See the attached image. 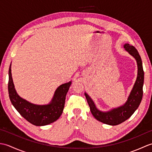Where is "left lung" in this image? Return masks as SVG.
I'll return each instance as SVG.
<instances>
[{"label": "left lung", "instance_id": "8db88e82", "mask_svg": "<svg viewBox=\"0 0 152 152\" xmlns=\"http://www.w3.org/2000/svg\"><path fill=\"white\" fill-rule=\"evenodd\" d=\"M124 48L132 56L135 58L138 65L137 78L129 96L128 97L127 101L125 103V104L118 108L111 110L109 112H101L96 108L92 99L85 93L87 101L88 102L90 110L93 115L98 121L107 125H117L127 120L138 108L142 99L144 73L141 57L137 50L133 46H131L129 44H125Z\"/></svg>", "mask_w": 152, "mask_h": 152}]
</instances>
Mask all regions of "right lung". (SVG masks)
<instances>
[{"label":"right lung","instance_id":"1","mask_svg":"<svg viewBox=\"0 0 152 152\" xmlns=\"http://www.w3.org/2000/svg\"><path fill=\"white\" fill-rule=\"evenodd\" d=\"M8 93L10 101L15 108L27 121L37 126H44L57 120L62 114L66 95L71 84L69 82L61 85L55 92L49 104L37 105L21 98L16 93L13 83L11 64L9 67Z\"/></svg>","mask_w":152,"mask_h":152}]
</instances>
